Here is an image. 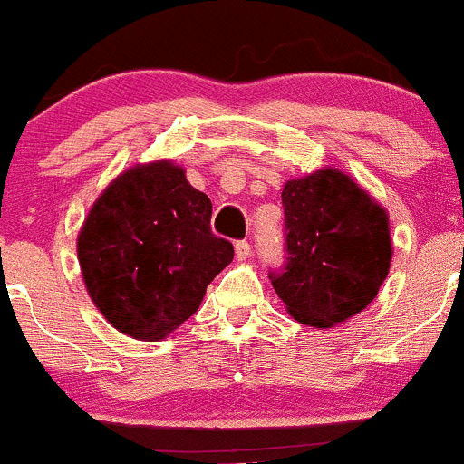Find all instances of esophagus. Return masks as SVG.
I'll list each match as a JSON object with an SVG mask.
<instances>
[{
  "label": "esophagus",
  "mask_w": 464,
  "mask_h": 464,
  "mask_svg": "<svg viewBox=\"0 0 464 464\" xmlns=\"http://www.w3.org/2000/svg\"><path fill=\"white\" fill-rule=\"evenodd\" d=\"M236 256L239 261L248 259L250 256V244L246 242V239H239V242H236Z\"/></svg>",
  "instance_id": "obj_1"
}]
</instances>
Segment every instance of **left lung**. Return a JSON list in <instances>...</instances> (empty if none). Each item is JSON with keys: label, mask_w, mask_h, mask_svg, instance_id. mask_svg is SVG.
I'll list each match as a JSON object with an SVG mask.
<instances>
[{"label": "left lung", "mask_w": 464, "mask_h": 464, "mask_svg": "<svg viewBox=\"0 0 464 464\" xmlns=\"http://www.w3.org/2000/svg\"><path fill=\"white\" fill-rule=\"evenodd\" d=\"M287 261L272 287L300 324L331 328L365 309L392 264L389 216L365 189L334 169L283 188Z\"/></svg>", "instance_id": "obj_1"}]
</instances>
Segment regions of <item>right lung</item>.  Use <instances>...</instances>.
<instances>
[{
  "label": "right lung",
  "instance_id": "right-lung-1",
  "mask_svg": "<svg viewBox=\"0 0 464 464\" xmlns=\"http://www.w3.org/2000/svg\"><path fill=\"white\" fill-rule=\"evenodd\" d=\"M211 200L170 160L122 172L92 205L77 259L94 306L116 331L153 342L197 314L233 259L211 233Z\"/></svg>",
  "mask_w": 464,
  "mask_h": 464
}]
</instances>
